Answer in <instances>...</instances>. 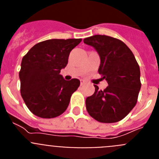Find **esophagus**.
<instances>
[{
	"label": "esophagus",
	"instance_id": "obj_1",
	"mask_svg": "<svg viewBox=\"0 0 159 159\" xmlns=\"http://www.w3.org/2000/svg\"><path fill=\"white\" fill-rule=\"evenodd\" d=\"M84 84H85V81L83 80H80V85H81V86H82V85H84Z\"/></svg>",
	"mask_w": 159,
	"mask_h": 159
}]
</instances>
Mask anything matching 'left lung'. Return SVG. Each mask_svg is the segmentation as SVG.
Returning <instances> with one entry per match:
<instances>
[{"mask_svg":"<svg viewBox=\"0 0 159 159\" xmlns=\"http://www.w3.org/2000/svg\"><path fill=\"white\" fill-rule=\"evenodd\" d=\"M84 43L99 53V73L108 86L86 99L88 114L100 123H116L125 118L135 106L141 88L140 68L134 54L122 40L95 35L85 38Z\"/></svg>","mask_w":159,"mask_h":159,"instance_id":"left-lung-1","label":"left lung"}]
</instances>
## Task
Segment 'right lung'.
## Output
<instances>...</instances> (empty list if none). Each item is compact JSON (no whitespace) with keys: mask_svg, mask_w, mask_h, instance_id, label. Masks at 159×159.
I'll use <instances>...</instances> for the list:
<instances>
[{"mask_svg":"<svg viewBox=\"0 0 159 159\" xmlns=\"http://www.w3.org/2000/svg\"><path fill=\"white\" fill-rule=\"evenodd\" d=\"M82 39H52L35 44L23 57L19 72L20 94L31 112L51 119L64 113L78 79L65 80L60 74L67 66L68 57Z\"/></svg>","mask_w":159,"mask_h":159,"instance_id":"1","label":"right lung"}]
</instances>
